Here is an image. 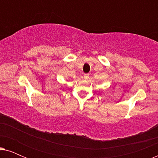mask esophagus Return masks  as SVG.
<instances>
[{"instance_id": "1", "label": "esophagus", "mask_w": 158, "mask_h": 158, "mask_svg": "<svg viewBox=\"0 0 158 158\" xmlns=\"http://www.w3.org/2000/svg\"><path fill=\"white\" fill-rule=\"evenodd\" d=\"M83 77L85 80H88V78H89V75H88V74H84Z\"/></svg>"}]
</instances>
